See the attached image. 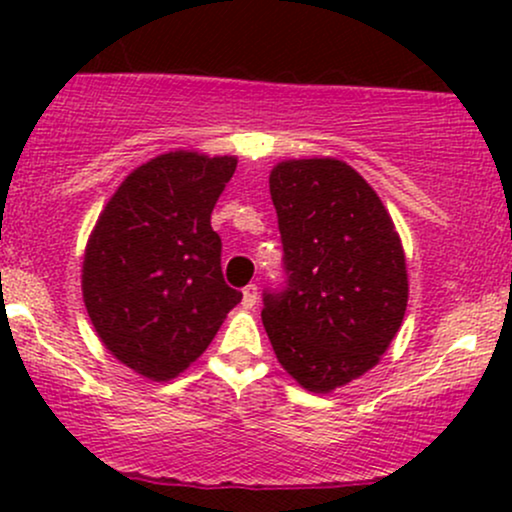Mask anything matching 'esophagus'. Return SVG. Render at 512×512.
<instances>
[{
    "label": "esophagus",
    "mask_w": 512,
    "mask_h": 512,
    "mask_svg": "<svg viewBox=\"0 0 512 512\" xmlns=\"http://www.w3.org/2000/svg\"><path fill=\"white\" fill-rule=\"evenodd\" d=\"M257 296H260V291H257L255 284H248L243 289V308L252 310L257 305Z\"/></svg>",
    "instance_id": "34e87169"
}]
</instances>
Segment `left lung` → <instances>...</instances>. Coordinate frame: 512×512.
I'll return each instance as SVG.
<instances>
[{"label":"left lung","instance_id":"8db88e82","mask_svg":"<svg viewBox=\"0 0 512 512\" xmlns=\"http://www.w3.org/2000/svg\"><path fill=\"white\" fill-rule=\"evenodd\" d=\"M269 192L286 289L264 293V330L298 385L330 395L368 373L402 327V240L373 187L337 158L276 163Z\"/></svg>","mask_w":512,"mask_h":512}]
</instances>
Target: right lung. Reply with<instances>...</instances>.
I'll use <instances>...</instances> for the list:
<instances>
[{"instance_id":"1","label":"right lung","mask_w":512,"mask_h":512,"mask_svg":"<svg viewBox=\"0 0 512 512\" xmlns=\"http://www.w3.org/2000/svg\"><path fill=\"white\" fill-rule=\"evenodd\" d=\"M236 156L170 151L134 168L86 243L81 291L105 349L166 383L207 351L243 293L221 272L211 211Z\"/></svg>"}]
</instances>
